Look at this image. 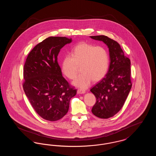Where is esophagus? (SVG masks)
<instances>
[{
    "label": "esophagus",
    "mask_w": 156,
    "mask_h": 156,
    "mask_svg": "<svg viewBox=\"0 0 156 156\" xmlns=\"http://www.w3.org/2000/svg\"><path fill=\"white\" fill-rule=\"evenodd\" d=\"M77 93L80 94H83L85 93V90H82V89H78L77 90Z\"/></svg>",
    "instance_id": "34e87169"
}]
</instances>
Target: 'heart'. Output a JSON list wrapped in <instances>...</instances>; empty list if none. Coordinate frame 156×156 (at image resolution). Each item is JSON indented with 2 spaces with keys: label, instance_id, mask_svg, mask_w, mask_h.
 <instances>
[{
  "label": "heart",
  "instance_id": "1",
  "mask_svg": "<svg viewBox=\"0 0 156 156\" xmlns=\"http://www.w3.org/2000/svg\"><path fill=\"white\" fill-rule=\"evenodd\" d=\"M109 64V55L101 46L87 43L76 45L71 50V55H66L62 61L63 74L69 80H74L78 67L81 74L73 82V85L81 89H87L92 80L98 82L106 74Z\"/></svg>",
  "mask_w": 156,
  "mask_h": 156
}]
</instances>
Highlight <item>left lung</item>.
I'll use <instances>...</instances> for the list:
<instances>
[{
  "instance_id": "obj_1",
  "label": "left lung",
  "mask_w": 156,
  "mask_h": 156,
  "mask_svg": "<svg viewBox=\"0 0 156 156\" xmlns=\"http://www.w3.org/2000/svg\"><path fill=\"white\" fill-rule=\"evenodd\" d=\"M90 37L103 41L109 48V70L105 77L90 90L97 98L92 113L98 118L108 119L122 109L132 88L130 60L114 40L103 35Z\"/></svg>"
}]
</instances>
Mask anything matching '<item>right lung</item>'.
<instances>
[{
  "label": "right lung",
  "mask_w": 156,
  "mask_h": 156,
  "mask_svg": "<svg viewBox=\"0 0 156 156\" xmlns=\"http://www.w3.org/2000/svg\"><path fill=\"white\" fill-rule=\"evenodd\" d=\"M71 41L66 37L47 38L32 49L24 66L25 94L37 114L47 120L63 118L76 94V89L62 76L57 61L60 50Z\"/></svg>",
  "instance_id": "1"
}]
</instances>
